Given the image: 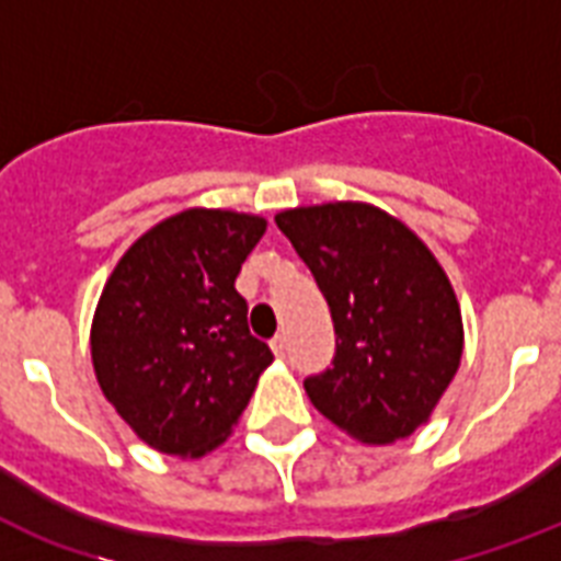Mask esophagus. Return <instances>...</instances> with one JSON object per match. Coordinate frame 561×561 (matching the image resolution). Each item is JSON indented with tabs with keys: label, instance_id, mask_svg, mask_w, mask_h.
<instances>
[{
	"label": "esophagus",
	"instance_id": "esophagus-1",
	"mask_svg": "<svg viewBox=\"0 0 561 561\" xmlns=\"http://www.w3.org/2000/svg\"><path fill=\"white\" fill-rule=\"evenodd\" d=\"M271 350L276 358H285V334H276V337H273Z\"/></svg>",
	"mask_w": 561,
	"mask_h": 561
}]
</instances>
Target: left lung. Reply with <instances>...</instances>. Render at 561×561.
Here are the masks:
<instances>
[{"label":"left lung","instance_id":"left-lung-1","mask_svg":"<svg viewBox=\"0 0 561 561\" xmlns=\"http://www.w3.org/2000/svg\"><path fill=\"white\" fill-rule=\"evenodd\" d=\"M276 227L332 311L334 358L306 378L308 399L364 443L410 436L460 367V306L443 267L367 203L288 209Z\"/></svg>","mask_w":561,"mask_h":561}]
</instances>
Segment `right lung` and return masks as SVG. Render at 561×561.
I'll return each mask as SVG.
<instances>
[{"label": "right lung", "instance_id": "add662e5", "mask_svg": "<svg viewBox=\"0 0 561 561\" xmlns=\"http://www.w3.org/2000/svg\"><path fill=\"white\" fill-rule=\"evenodd\" d=\"M264 227L238 211H180L145 232L107 279L92 367L118 416L160 451L201 457L224 443L273 360L236 290Z\"/></svg>", "mask_w": 561, "mask_h": 561}]
</instances>
